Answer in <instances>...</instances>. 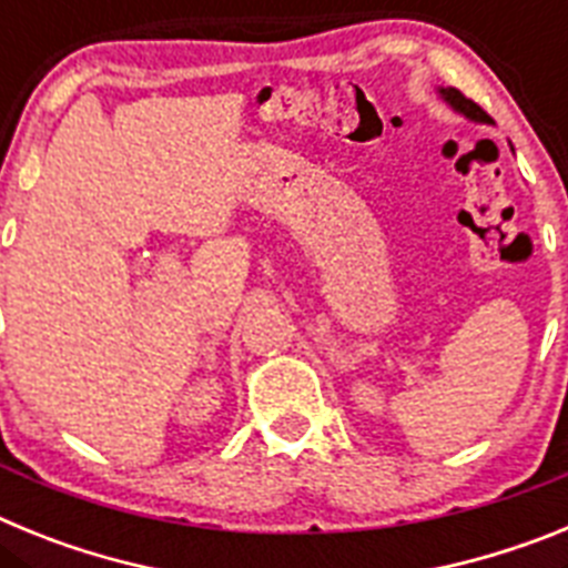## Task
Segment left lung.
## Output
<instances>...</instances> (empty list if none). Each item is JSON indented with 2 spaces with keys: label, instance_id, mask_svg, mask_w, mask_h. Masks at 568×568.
<instances>
[{
  "label": "left lung",
  "instance_id": "1",
  "mask_svg": "<svg viewBox=\"0 0 568 568\" xmlns=\"http://www.w3.org/2000/svg\"><path fill=\"white\" fill-rule=\"evenodd\" d=\"M438 97L444 99V102L449 104V108H453L455 113H460V115H464V119H469V122L491 124L489 115H486L484 110L478 108V104L471 102V99H466L464 93H460V90H455V88H438Z\"/></svg>",
  "mask_w": 568,
  "mask_h": 568
}]
</instances>
